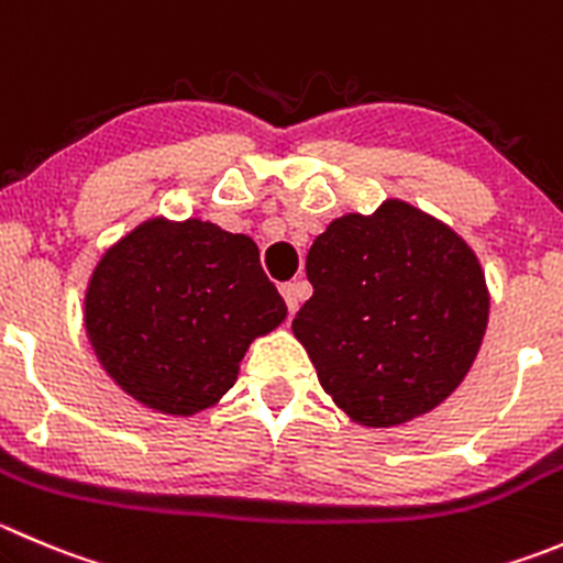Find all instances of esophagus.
Wrapping results in <instances>:
<instances>
[{"instance_id": "1", "label": "esophagus", "mask_w": 563, "mask_h": 563, "mask_svg": "<svg viewBox=\"0 0 563 563\" xmlns=\"http://www.w3.org/2000/svg\"><path fill=\"white\" fill-rule=\"evenodd\" d=\"M280 297L286 299L288 313H297L299 297H297V283H280Z\"/></svg>"}]
</instances>
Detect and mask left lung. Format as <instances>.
<instances>
[{"mask_svg": "<svg viewBox=\"0 0 563 563\" xmlns=\"http://www.w3.org/2000/svg\"><path fill=\"white\" fill-rule=\"evenodd\" d=\"M305 269L313 297L291 330L349 418L407 423L465 379L489 294L473 250L443 222L387 200L374 217L332 222Z\"/></svg>", "mask_w": 563, "mask_h": 563, "instance_id": "obj_1", "label": "left lung"}]
</instances>
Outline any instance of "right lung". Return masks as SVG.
<instances>
[{
  "mask_svg": "<svg viewBox=\"0 0 563 563\" xmlns=\"http://www.w3.org/2000/svg\"><path fill=\"white\" fill-rule=\"evenodd\" d=\"M286 319L250 236L151 220L92 272L85 324L107 374L159 412L192 415L236 382L255 335Z\"/></svg>",
  "mask_w": 563,
  "mask_h": 563,
  "instance_id": "right-lung-1",
  "label": "right lung"
}]
</instances>
